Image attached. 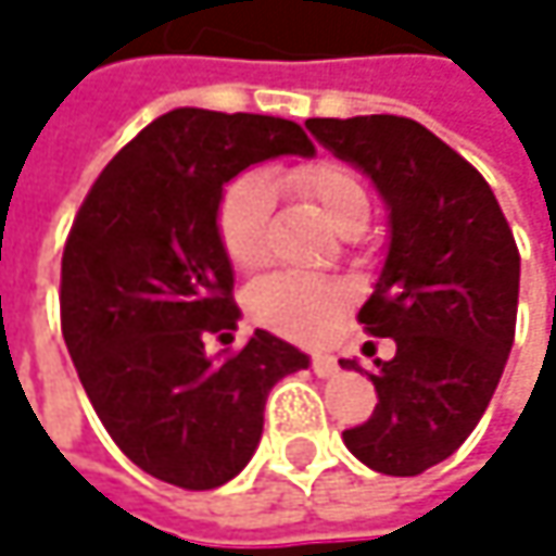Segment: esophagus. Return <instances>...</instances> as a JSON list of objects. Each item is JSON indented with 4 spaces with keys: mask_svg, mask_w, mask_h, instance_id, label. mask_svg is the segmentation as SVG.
Wrapping results in <instances>:
<instances>
[{
    "mask_svg": "<svg viewBox=\"0 0 556 556\" xmlns=\"http://www.w3.org/2000/svg\"><path fill=\"white\" fill-rule=\"evenodd\" d=\"M312 370H315V377H334L338 361L331 354H312Z\"/></svg>",
    "mask_w": 556,
    "mask_h": 556,
    "instance_id": "1",
    "label": "esophagus"
}]
</instances>
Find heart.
<instances>
[{
  "label": "heart",
  "mask_w": 556,
  "mask_h": 556,
  "mask_svg": "<svg viewBox=\"0 0 556 556\" xmlns=\"http://www.w3.org/2000/svg\"><path fill=\"white\" fill-rule=\"evenodd\" d=\"M282 186L312 202L325 222L344 238H357L370 222V195L357 173L338 161H312L282 173ZM225 257L238 270H261L270 261L274 189L264 173L238 176L218 202L215 215ZM344 305V289L331 279L277 274L248 292V312L257 325L292 341L321 338Z\"/></svg>",
  "instance_id": "1"
}]
</instances>
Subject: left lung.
<instances>
[{
  "label": "left lung",
  "mask_w": 556,
  "mask_h": 556,
  "mask_svg": "<svg viewBox=\"0 0 556 556\" xmlns=\"http://www.w3.org/2000/svg\"><path fill=\"white\" fill-rule=\"evenodd\" d=\"M305 128L370 176L389 208V251L357 321L392 338L367 374L374 415L344 431L377 473L418 477L447 460L500 387L518 312V248L490 182L425 125L399 115L308 118ZM361 370L357 361H341Z\"/></svg>",
  "instance_id": "obj_1"
}]
</instances>
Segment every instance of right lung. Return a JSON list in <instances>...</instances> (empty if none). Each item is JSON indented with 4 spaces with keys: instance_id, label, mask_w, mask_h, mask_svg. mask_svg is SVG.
<instances>
[{
    "instance_id": "add662e5",
    "label": "right lung",
    "mask_w": 556,
    "mask_h": 556,
    "mask_svg": "<svg viewBox=\"0 0 556 556\" xmlns=\"http://www.w3.org/2000/svg\"><path fill=\"white\" fill-rule=\"evenodd\" d=\"M312 157L295 122L173 109L99 173L60 264V328L79 383L122 454L179 490L235 480L264 405L308 357L257 328L218 361L205 338L238 328L235 274L215 215L241 169Z\"/></svg>"
}]
</instances>
